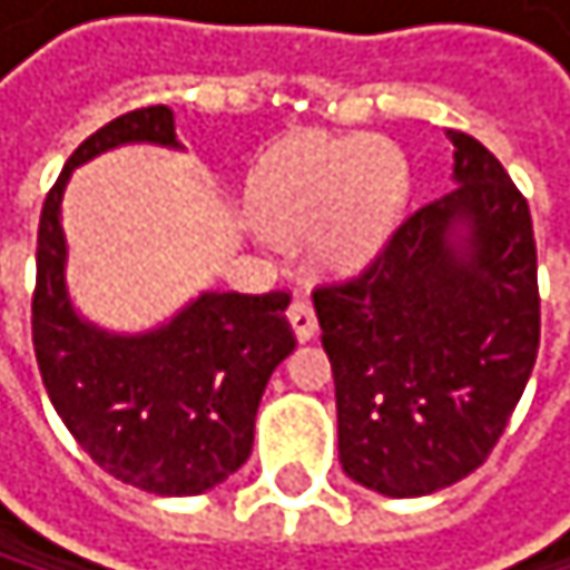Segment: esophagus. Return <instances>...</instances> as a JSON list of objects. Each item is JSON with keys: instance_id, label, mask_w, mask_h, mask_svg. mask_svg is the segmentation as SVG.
Wrapping results in <instances>:
<instances>
[{"instance_id": "34e87169", "label": "esophagus", "mask_w": 570, "mask_h": 570, "mask_svg": "<svg viewBox=\"0 0 570 570\" xmlns=\"http://www.w3.org/2000/svg\"><path fill=\"white\" fill-rule=\"evenodd\" d=\"M287 317H291V327H294L297 342H311L317 335V317H314V307H311L307 297H294Z\"/></svg>"}]
</instances>
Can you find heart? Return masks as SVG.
I'll return each mask as SVG.
<instances>
[{
    "mask_svg": "<svg viewBox=\"0 0 570 570\" xmlns=\"http://www.w3.org/2000/svg\"><path fill=\"white\" fill-rule=\"evenodd\" d=\"M410 198L406 153L383 136H301L249 177L253 222L283 243L311 235L327 266L376 256Z\"/></svg>",
    "mask_w": 570,
    "mask_h": 570,
    "instance_id": "obj_1",
    "label": "heart"
}]
</instances>
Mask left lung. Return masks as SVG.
Listing matches in <instances>:
<instances>
[{"label":"left lung","instance_id":"1","mask_svg":"<svg viewBox=\"0 0 570 570\" xmlns=\"http://www.w3.org/2000/svg\"><path fill=\"white\" fill-rule=\"evenodd\" d=\"M448 139L454 187L413 212L365 273L314 291L342 469L393 499L485 462L540 345L527 198L479 139Z\"/></svg>","mask_w":570,"mask_h":570}]
</instances>
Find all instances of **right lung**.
<instances>
[{"mask_svg":"<svg viewBox=\"0 0 570 570\" xmlns=\"http://www.w3.org/2000/svg\"><path fill=\"white\" fill-rule=\"evenodd\" d=\"M126 142L180 149L174 112L149 105L91 132L50 187L37 232L33 352L53 410L91 462L157 495H198L246 465L273 368L294 352L291 294L205 291L167 324L116 335L68 294L60 202L75 167Z\"/></svg>","mask_w":570,"mask_h":570,"instance_id":"obj_1","label":"right lung"}]
</instances>
